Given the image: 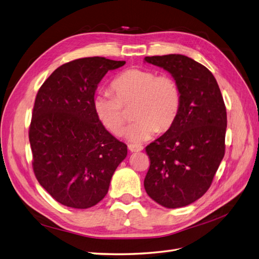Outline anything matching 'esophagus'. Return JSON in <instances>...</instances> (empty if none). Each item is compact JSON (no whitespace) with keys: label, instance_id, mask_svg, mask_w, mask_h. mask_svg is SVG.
<instances>
[{"label":"esophagus","instance_id":"1","mask_svg":"<svg viewBox=\"0 0 259 259\" xmlns=\"http://www.w3.org/2000/svg\"><path fill=\"white\" fill-rule=\"evenodd\" d=\"M128 150L131 152H138L144 150L143 146H137V145H128Z\"/></svg>","mask_w":259,"mask_h":259}]
</instances>
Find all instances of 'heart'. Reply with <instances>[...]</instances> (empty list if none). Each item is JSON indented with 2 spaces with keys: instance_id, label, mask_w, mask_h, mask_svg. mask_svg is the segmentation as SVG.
<instances>
[{
  "instance_id": "b5f03b06",
  "label": "heart",
  "mask_w": 259,
  "mask_h": 259,
  "mask_svg": "<svg viewBox=\"0 0 259 259\" xmlns=\"http://www.w3.org/2000/svg\"><path fill=\"white\" fill-rule=\"evenodd\" d=\"M110 92H98L93 100L100 124L113 135H120L125 122L123 106L135 103L133 121L124 136L128 142L143 143L156 132H165L176 121L182 107V92L175 79L158 75L152 70L130 68L117 74Z\"/></svg>"
}]
</instances>
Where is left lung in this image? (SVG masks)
Here are the masks:
<instances>
[{
    "instance_id": "obj_1",
    "label": "left lung",
    "mask_w": 259,
    "mask_h": 259,
    "mask_svg": "<svg viewBox=\"0 0 259 259\" xmlns=\"http://www.w3.org/2000/svg\"><path fill=\"white\" fill-rule=\"evenodd\" d=\"M171 74L182 92L174 124L146 147L150 167L144 186L153 201L167 208L189 205L204 194L225 155L227 112L209 70L179 54L145 57Z\"/></svg>"
}]
</instances>
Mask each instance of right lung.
<instances>
[{
    "mask_svg": "<svg viewBox=\"0 0 259 259\" xmlns=\"http://www.w3.org/2000/svg\"><path fill=\"white\" fill-rule=\"evenodd\" d=\"M125 65L105 57L60 66L38 90L29 128L37 182L60 204L89 208L103 200L127 146L109 133L93 100L109 70Z\"/></svg>",
    "mask_w": 259,
    "mask_h": 259,
    "instance_id": "right-lung-1",
    "label": "right lung"
}]
</instances>
